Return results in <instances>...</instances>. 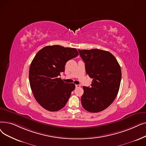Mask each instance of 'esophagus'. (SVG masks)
Masks as SVG:
<instances>
[{"instance_id":"esophagus-1","label":"esophagus","mask_w":146,"mask_h":146,"mask_svg":"<svg viewBox=\"0 0 146 146\" xmlns=\"http://www.w3.org/2000/svg\"><path fill=\"white\" fill-rule=\"evenodd\" d=\"M75 86H76V88H79V87H80V85H76Z\"/></svg>"}]
</instances>
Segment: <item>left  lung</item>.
<instances>
[{
    "mask_svg": "<svg viewBox=\"0 0 146 146\" xmlns=\"http://www.w3.org/2000/svg\"><path fill=\"white\" fill-rule=\"evenodd\" d=\"M78 50L85 63L86 74L92 79L91 87H83L82 107L89 112L101 111L117 95L122 77L120 65L109 51L98 49Z\"/></svg>",
    "mask_w": 146,
    "mask_h": 146,
    "instance_id": "left-lung-1",
    "label": "left lung"
}]
</instances>
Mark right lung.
<instances>
[{"mask_svg": "<svg viewBox=\"0 0 146 146\" xmlns=\"http://www.w3.org/2000/svg\"><path fill=\"white\" fill-rule=\"evenodd\" d=\"M78 55L76 48L53 45L43 48L35 55L29 82L36 100L45 109L56 111L66 104L75 85L66 83L59 76L64 72L66 62Z\"/></svg>", "mask_w": 146, "mask_h": 146, "instance_id": "1", "label": "right lung"}]
</instances>
